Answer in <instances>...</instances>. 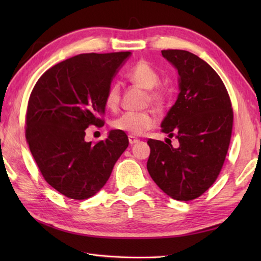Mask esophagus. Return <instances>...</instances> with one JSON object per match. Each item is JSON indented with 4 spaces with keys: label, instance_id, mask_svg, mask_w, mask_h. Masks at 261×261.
<instances>
[{
    "label": "esophagus",
    "instance_id": "obj_1",
    "mask_svg": "<svg viewBox=\"0 0 261 261\" xmlns=\"http://www.w3.org/2000/svg\"><path fill=\"white\" fill-rule=\"evenodd\" d=\"M129 142L130 145H135V143L139 142V139H138V138H135L134 136H129Z\"/></svg>",
    "mask_w": 261,
    "mask_h": 261
}]
</instances>
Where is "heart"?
Segmentation results:
<instances>
[{"label":"heart","mask_w":261,"mask_h":261,"mask_svg":"<svg viewBox=\"0 0 261 261\" xmlns=\"http://www.w3.org/2000/svg\"><path fill=\"white\" fill-rule=\"evenodd\" d=\"M126 77L137 86L147 90L146 103H152L156 107H163L167 94L159 86L160 76L157 69L145 59L138 60L126 71ZM121 90L118 83H112L104 96V104L108 109L115 111L120 107ZM157 124V118L151 111L141 112H125L112 121L113 129L125 132L130 136H141Z\"/></svg>","instance_id":"1"}]
</instances>
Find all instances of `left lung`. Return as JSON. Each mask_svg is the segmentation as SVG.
<instances>
[{
  "label": "left lung",
  "instance_id": "1",
  "mask_svg": "<svg viewBox=\"0 0 261 261\" xmlns=\"http://www.w3.org/2000/svg\"><path fill=\"white\" fill-rule=\"evenodd\" d=\"M179 75V94L162 123L176 137L174 148L149 139L147 169L160 190L177 201H192L214 184L223 167L233 126V110L222 80L190 51L162 50Z\"/></svg>",
  "mask_w": 261,
  "mask_h": 261
}]
</instances>
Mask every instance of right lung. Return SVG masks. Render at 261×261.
Returning a JSON list of instances; mask_svg holds the SVG:
<instances>
[{"label": "right lung", "mask_w": 261, "mask_h": 261, "mask_svg": "<svg viewBox=\"0 0 261 261\" xmlns=\"http://www.w3.org/2000/svg\"><path fill=\"white\" fill-rule=\"evenodd\" d=\"M129 51L82 54L53 66L30 94L25 139L43 178L64 196L86 199L110 178L129 146L122 131L85 140L90 125L104 124V96Z\"/></svg>", "instance_id": "obj_1"}]
</instances>
